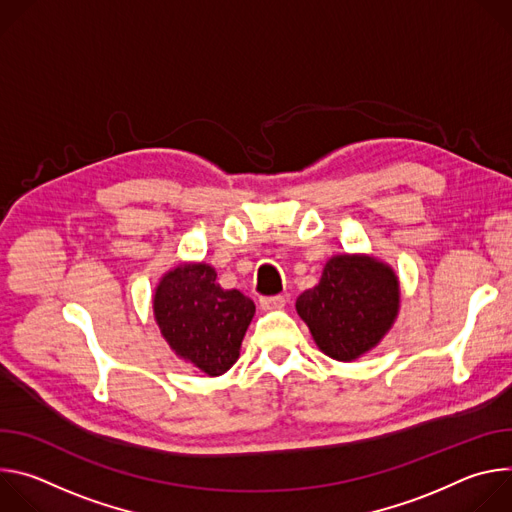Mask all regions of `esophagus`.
<instances>
[{
	"label": "esophagus",
	"mask_w": 512,
	"mask_h": 512,
	"mask_svg": "<svg viewBox=\"0 0 512 512\" xmlns=\"http://www.w3.org/2000/svg\"><path fill=\"white\" fill-rule=\"evenodd\" d=\"M259 306L263 310H279L285 306V296H263L259 298Z\"/></svg>",
	"instance_id": "obj_1"
}]
</instances>
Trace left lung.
<instances>
[{"label": "left lung", "mask_w": 512, "mask_h": 512, "mask_svg": "<svg viewBox=\"0 0 512 512\" xmlns=\"http://www.w3.org/2000/svg\"><path fill=\"white\" fill-rule=\"evenodd\" d=\"M298 314L322 352L354 360L377 346L399 310V281L391 267L371 257H332L320 283L296 302Z\"/></svg>", "instance_id": "8db88e82"}]
</instances>
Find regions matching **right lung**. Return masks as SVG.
<instances>
[{"label":"right lung","mask_w":512,"mask_h":512,"mask_svg":"<svg viewBox=\"0 0 512 512\" xmlns=\"http://www.w3.org/2000/svg\"><path fill=\"white\" fill-rule=\"evenodd\" d=\"M158 326L178 356L210 377L239 358L255 304L239 289H223L210 265L188 263L166 273L154 296Z\"/></svg>","instance_id":"obj_1"}]
</instances>
